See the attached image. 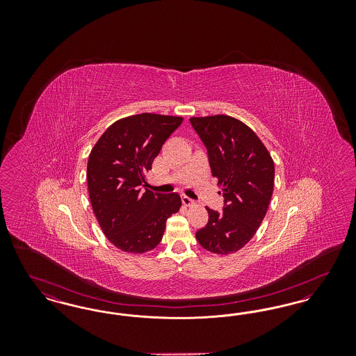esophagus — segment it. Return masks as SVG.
<instances>
[{"label":"esophagus","mask_w":356,"mask_h":356,"mask_svg":"<svg viewBox=\"0 0 356 356\" xmlns=\"http://www.w3.org/2000/svg\"><path fill=\"white\" fill-rule=\"evenodd\" d=\"M181 202H183V204H184L186 207H191V205H193V204H195V202H193L192 199H189V197L186 196V195H183V196H181Z\"/></svg>","instance_id":"1"}]
</instances>
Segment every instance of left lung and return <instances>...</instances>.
Returning a JSON list of instances; mask_svg holds the SVG:
<instances>
[{"label":"left lung","instance_id":"left-lung-1","mask_svg":"<svg viewBox=\"0 0 356 356\" xmlns=\"http://www.w3.org/2000/svg\"><path fill=\"white\" fill-rule=\"evenodd\" d=\"M208 152L212 176L224 197L222 212L207 208L209 219L196 232L204 250L234 254L252 237L271 202L275 165L271 154L254 131L225 115L191 118Z\"/></svg>","mask_w":356,"mask_h":356}]
</instances>
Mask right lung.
Returning a JSON list of instances; mask_svg holds the SVG:
<instances>
[{"label":"right lung","mask_w":356,"mask_h":356,"mask_svg":"<svg viewBox=\"0 0 356 356\" xmlns=\"http://www.w3.org/2000/svg\"><path fill=\"white\" fill-rule=\"evenodd\" d=\"M181 122L183 118L156 113L118 120L90 151L86 168L90 204L104 235L124 252L153 250L163 238L167 219L181 207L177 193L141 191L154 157Z\"/></svg>","instance_id":"right-lung-1"}]
</instances>
